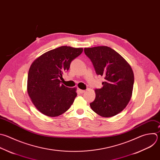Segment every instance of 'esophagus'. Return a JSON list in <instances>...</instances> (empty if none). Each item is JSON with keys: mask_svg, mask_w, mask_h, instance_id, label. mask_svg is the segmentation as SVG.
Masks as SVG:
<instances>
[{"mask_svg": "<svg viewBox=\"0 0 160 160\" xmlns=\"http://www.w3.org/2000/svg\"><path fill=\"white\" fill-rule=\"evenodd\" d=\"M79 92H80L81 93H85V90H81V89H79Z\"/></svg>", "mask_w": 160, "mask_h": 160, "instance_id": "esophagus-1", "label": "esophagus"}]
</instances>
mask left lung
Masks as SVG:
<instances>
[{
  "label": "left lung",
  "instance_id": "8db88e82",
  "mask_svg": "<svg viewBox=\"0 0 160 160\" xmlns=\"http://www.w3.org/2000/svg\"><path fill=\"white\" fill-rule=\"evenodd\" d=\"M97 75L104 77L103 87L97 88L95 98L90 103L92 109L102 117L117 115L129 102L134 82L133 71L118 52L108 46L84 48Z\"/></svg>",
  "mask_w": 160,
  "mask_h": 160
}]
</instances>
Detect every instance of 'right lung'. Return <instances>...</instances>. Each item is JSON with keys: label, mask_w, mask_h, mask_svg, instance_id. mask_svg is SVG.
<instances>
[{"label": "right lung", "mask_w": 160, "mask_h": 160, "mask_svg": "<svg viewBox=\"0 0 160 160\" xmlns=\"http://www.w3.org/2000/svg\"><path fill=\"white\" fill-rule=\"evenodd\" d=\"M83 48L63 46L50 50L31 65L28 76V92L39 112L49 117L65 112L77 97L75 88L61 84L60 79Z\"/></svg>", "instance_id": "add662e5"}]
</instances>
